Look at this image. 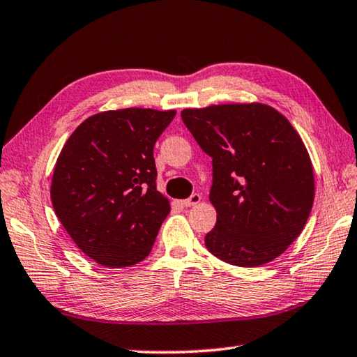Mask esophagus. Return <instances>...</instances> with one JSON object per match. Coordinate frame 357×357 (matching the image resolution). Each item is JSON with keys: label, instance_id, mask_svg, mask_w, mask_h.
I'll return each instance as SVG.
<instances>
[{"label": "esophagus", "instance_id": "34e87169", "mask_svg": "<svg viewBox=\"0 0 357 357\" xmlns=\"http://www.w3.org/2000/svg\"><path fill=\"white\" fill-rule=\"evenodd\" d=\"M202 202V197L198 195V193H193V195L190 198H187V200H183L181 202V204L185 208H190V206H195V204H198Z\"/></svg>", "mask_w": 357, "mask_h": 357}]
</instances>
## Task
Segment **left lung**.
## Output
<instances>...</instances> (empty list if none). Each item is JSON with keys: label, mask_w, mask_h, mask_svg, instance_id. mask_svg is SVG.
<instances>
[{"label": "left lung", "mask_w": 357, "mask_h": 357, "mask_svg": "<svg viewBox=\"0 0 357 357\" xmlns=\"http://www.w3.org/2000/svg\"><path fill=\"white\" fill-rule=\"evenodd\" d=\"M181 118L213 157L209 200L217 222L204 236L206 249L241 268L273 261L304 229L315 198L299 134L282 113L258 102L185 108Z\"/></svg>", "instance_id": "1"}]
</instances>
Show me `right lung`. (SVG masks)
I'll return each instance as SVG.
<instances>
[{"mask_svg": "<svg viewBox=\"0 0 357 357\" xmlns=\"http://www.w3.org/2000/svg\"><path fill=\"white\" fill-rule=\"evenodd\" d=\"M174 110L123 108L93 114L72 132L53 170L52 204L72 241L105 268L149 255L168 198L155 189L154 144Z\"/></svg>", "mask_w": 357, "mask_h": 357, "instance_id": "add662e5", "label": "right lung"}]
</instances>
